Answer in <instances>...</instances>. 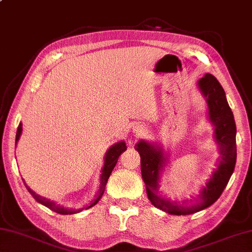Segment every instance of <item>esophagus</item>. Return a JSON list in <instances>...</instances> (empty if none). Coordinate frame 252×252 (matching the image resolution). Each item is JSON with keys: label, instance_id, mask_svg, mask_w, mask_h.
<instances>
[{"label": "esophagus", "instance_id": "1", "mask_svg": "<svg viewBox=\"0 0 252 252\" xmlns=\"http://www.w3.org/2000/svg\"><path fill=\"white\" fill-rule=\"evenodd\" d=\"M142 132H144V131H142V130H139L137 133H138V134H140V133H142Z\"/></svg>", "mask_w": 252, "mask_h": 252}]
</instances>
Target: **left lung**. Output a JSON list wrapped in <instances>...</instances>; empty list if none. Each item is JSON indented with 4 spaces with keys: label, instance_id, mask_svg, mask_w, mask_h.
Segmentation results:
<instances>
[{
    "label": "left lung",
    "instance_id": "left-lung-1",
    "mask_svg": "<svg viewBox=\"0 0 252 252\" xmlns=\"http://www.w3.org/2000/svg\"><path fill=\"white\" fill-rule=\"evenodd\" d=\"M199 89L207 99L209 119L215 126V139L220 146V162L217 170L201 191L198 198L183 201L182 204L171 202L158 194L159 172L165 159L162 149L154 147L146 141H139L136 150L141 158V175L146 186V192L150 202L163 212L172 215H190L213 205L227 186L236 162V126L234 116L225 97V92L219 80L207 73L198 81Z\"/></svg>",
    "mask_w": 252,
    "mask_h": 252
}]
</instances>
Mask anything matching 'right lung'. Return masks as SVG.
Listing matches in <instances>:
<instances>
[{"label":"right lung","instance_id":"add662e5","mask_svg":"<svg viewBox=\"0 0 252 252\" xmlns=\"http://www.w3.org/2000/svg\"><path fill=\"white\" fill-rule=\"evenodd\" d=\"M21 131H22V125L20 123L18 126V130H17V136H16V144L17 141L19 140V138H20V134H21ZM126 150V142L123 141H120L118 144H115L114 146H112V147L107 150L106 153V156H105V164H104V167L102 170V175H100V188H99V191L98 193L96 194V197L94 200L90 202V205L86 207V209H88L90 207H93V206H95L97 202L99 201V199L102 198V196L104 194V191H105V186H106L107 183V180L110 178V175L112 173V171H113L114 166L118 163V159L121 154ZM27 189L29 191V193L32 194V196L36 199L37 201L39 202V204H42L44 206H46L47 208H50L51 210H53V212L58 213V214H62V215H71V214H74V213H79L81 209L79 210H74V209H66L64 207H61V206L59 205H55V202L48 200L46 198H43L38 196V194L33 192V191L30 189V188L27 187Z\"/></svg>","mask_w":252,"mask_h":252}]
</instances>
